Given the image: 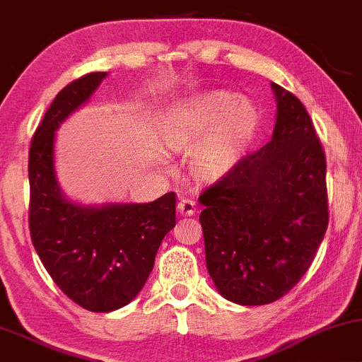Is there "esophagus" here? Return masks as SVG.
Masks as SVG:
<instances>
[{
    "label": "esophagus",
    "mask_w": 362,
    "mask_h": 362,
    "mask_svg": "<svg viewBox=\"0 0 362 362\" xmlns=\"http://www.w3.org/2000/svg\"><path fill=\"white\" fill-rule=\"evenodd\" d=\"M178 214L180 216H185V217H190L195 214V202L192 199H182L180 202H178Z\"/></svg>",
    "instance_id": "1"
}]
</instances>
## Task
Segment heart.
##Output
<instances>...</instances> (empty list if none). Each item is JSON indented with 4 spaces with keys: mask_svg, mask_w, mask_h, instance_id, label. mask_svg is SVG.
<instances>
[{
    "mask_svg": "<svg viewBox=\"0 0 362 362\" xmlns=\"http://www.w3.org/2000/svg\"><path fill=\"white\" fill-rule=\"evenodd\" d=\"M259 115L238 94L209 93L182 104L163 123V138L190 151V168L200 178H219L239 162L255 138Z\"/></svg>",
    "mask_w": 362,
    "mask_h": 362,
    "instance_id": "obj_1",
    "label": "heart"
}]
</instances>
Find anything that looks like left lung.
<instances>
[{
	"label": "left lung",
	"instance_id": "8db88e82",
	"mask_svg": "<svg viewBox=\"0 0 362 362\" xmlns=\"http://www.w3.org/2000/svg\"><path fill=\"white\" fill-rule=\"evenodd\" d=\"M273 136L199 197L207 272L239 305H267L310 268L329 224L325 155L303 104L272 82Z\"/></svg>",
	"mask_w": 362,
	"mask_h": 362
}]
</instances>
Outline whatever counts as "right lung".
Wrapping results in <instances>:
<instances>
[{
  "mask_svg": "<svg viewBox=\"0 0 362 362\" xmlns=\"http://www.w3.org/2000/svg\"><path fill=\"white\" fill-rule=\"evenodd\" d=\"M107 72L65 86L33 134L28 158L30 234L52 280L90 312H112L141 291L165 234L175 228V194L153 202L86 206L60 189L55 132L89 101Z\"/></svg>",
  "mask_w": 362,
  "mask_h": 362,
  "instance_id": "obj_1",
  "label": "right lung"
}]
</instances>
